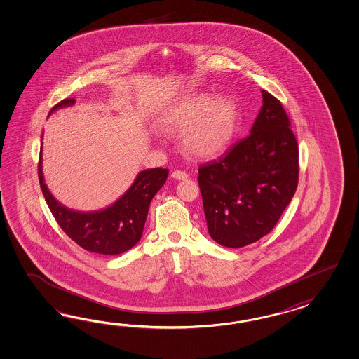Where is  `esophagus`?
Instances as JSON below:
<instances>
[{"mask_svg": "<svg viewBox=\"0 0 359 359\" xmlns=\"http://www.w3.org/2000/svg\"><path fill=\"white\" fill-rule=\"evenodd\" d=\"M171 177L172 179H176V180H187L189 175L185 172V171H182V170H176L174 171L172 174H171Z\"/></svg>", "mask_w": 359, "mask_h": 359, "instance_id": "34e87169", "label": "esophagus"}]
</instances>
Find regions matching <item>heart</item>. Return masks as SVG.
Wrapping results in <instances>:
<instances>
[{"instance_id": "b5f03b06", "label": "heart", "mask_w": 359, "mask_h": 359, "mask_svg": "<svg viewBox=\"0 0 359 359\" xmlns=\"http://www.w3.org/2000/svg\"><path fill=\"white\" fill-rule=\"evenodd\" d=\"M168 133L180 134L183 151L194 158L222 154L236 135L238 109L226 96L194 94L172 104L163 114Z\"/></svg>"}]
</instances>
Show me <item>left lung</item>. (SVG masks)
<instances>
[{
  "instance_id": "1",
  "label": "left lung",
  "mask_w": 359,
  "mask_h": 359,
  "mask_svg": "<svg viewBox=\"0 0 359 359\" xmlns=\"http://www.w3.org/2000/svg\"><path fill=\"white\" fill-rule=\"evenodd\" d=\"M262 95L251 134L198 168L208 233L225 248L266 236L297 188L299 148L291 123L277 97L265 90Z\"/></svg>"
}]
</instances>
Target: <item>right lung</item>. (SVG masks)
Returning a JSON list of instances; mask_svg holds the SVG:
<instances>
[{
    "label": "right lung",
    "mask_w": 359,
    "mask_h": 359,
    "mask_svg": "<svg viewBox=\"0 0 359 359\" xmlns=\"http://www.w3.org/2000/svg\"><path fill=\"white\" fill-rule=\"evenodd\" d=\"M74 103V99H64L56 104L48 116ZM168 175V168L143 170L123 196L111 206L99 211L82 212L65 208L48 191L42 174V148L39 161L41 189L59 226L79 246L102 255H118L139 242L151 199L162 188Z\"/></svg>",
    "instance_id": "1"
}]
</instances>
